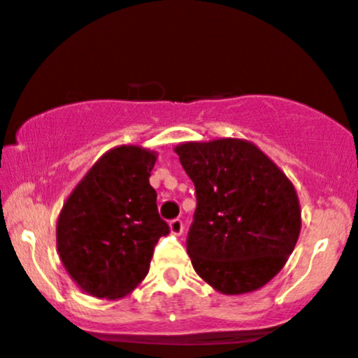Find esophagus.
I'll return each mask as SVG.
<instances>
[{
  "mask_svg": "<svg viewBox=\"0 0 358 358\" xmlns=\"http://www.w3.org/2000/svg\"><path fill=\"white\" fill-rule=\"evenodd\" d=\"M169 231H171V234L180 236L183 232V222L180 220V218H175V220H171V222H169Z\"/></svg>",
  "mask_w": 358,
  "mask_h": 358,
  "instance_id": "esophagus-1",
  "label": "esophagus"
}]
</instances>
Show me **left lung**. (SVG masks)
<instances>
[{
    "label": "left lung",
    "mask_w": 358,
    "mask_h": 358,
    "mask_svg": "<svg viewBox=\"0 0 358 358\" xmlns=\"http://www.w3.org/2000/svg\"><path fill=\"white\" fill-rule=\"evenodd\" d=\"M175 152L196 187L187 238L196 273L225 296L262 289L299 239L294 183L257 145L239 138L187 141Z\"/></svg>",
    "instance_id": "1"
}]
</instances>
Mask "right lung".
<instances>
[{"mask_svg": "<svg viewBox=\"0 0 358 358\" xmlns=\"http://www.w3.org/2000/svg\"><path fill=\"white\" fill-rule=\"evenodd\" d=\"M155 161L157 152L119 145L92 164L62 204L59 259L89 296L120 299L148 275L154 246L169 232L148 182Z\"/></svg>", "mask_w": 358, "mask_h": 358, "instance_id": "add662e5", "label": "right lung"}]
</instances>
